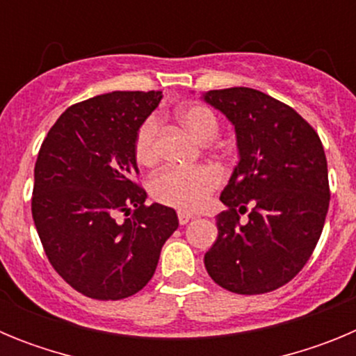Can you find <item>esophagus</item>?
<instances>
[{
    "label": "esophagus",
    "instance_id": "obj_1",
    "mask_svg": "<svg viewBox=\"0 0 356 356\" xmlns=\"http://www.w3.org/2000/svg\"><path fill=\"white\" fill-rule=\"evenodd\" d=\"M193 217H194L193 213L185 212V210H180V212H178V221H180V225H187Z\"/></svg>",
    "mask_w": 356,
    "mask_h": 356
}]
</instances>
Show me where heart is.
I'll return each instance as SVG.
<instances>
[{
  "label": "heart",
  "instance_id": "1",
  "mask_svg": "<svg viewBox=\"0 0 356 356\" xmlns=\"http://www.w3.org/2000/svg\"><path fill=\"white\" fill-rule=\"evenodd\" d=\"M176 118L181 127L201 144L216 139L219 131V122L212 108L200 103L180 106L176 110ZM156 134H159L156 118L144 119L135 134V159L144 168L153 165L159 159ZM219 184H221V172L212 165H197L191 169L172 168L165 169L151 180L149 193L153 200L162 205L180 210H197L209 201L210 193Z\"/></svg>",
  "mask_w": 356,
  "mask_h": 356
}]
</instances>
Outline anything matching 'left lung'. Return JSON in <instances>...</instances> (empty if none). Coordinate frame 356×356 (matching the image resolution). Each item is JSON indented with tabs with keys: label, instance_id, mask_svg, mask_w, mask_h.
<instances>
[{
	"label": "left lung",
	"instance_id": "8db88e82",
	"mask_svg": "<svg viewBox=\"0 0 356 356\" xmlns=\"http://www.w3.org/2000/svg\"><path fill=\"white\" fill-rule=\"evenodd\" d=\"M203 102L234 124L238 151L221 193L229 210L216 217L217 241L205 253L207 273L235 294L276 291L303 269L325 226L330 187L319 135L260 90H209ZM246 204L254 210L241 225Z\"/></svg>",
	"mask_w": 356,
	"mask_h": 356
}]
</instances>
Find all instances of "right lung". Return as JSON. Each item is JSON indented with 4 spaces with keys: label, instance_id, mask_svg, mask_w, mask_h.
<instances>
[{
    "label": "right lung",
    "instance_id": "obj_1",
    "mask_svg": "<svg viewBox=\"0 0 356 356\" xmlns=\"http://www.w3.org/2000/svg\"><path fill=\"white\" fill-rule=\"evenodd\" d=\"M162 92H122L69 106L48 131L35 162L31 216L48 260L74 291L115 301L155 275L178 216L146 205L137 185L135 134ZM132 217L118 222L119 213Z\"/></svg>",
    "mask_w": 356,
    "mask_h": 356
}]
</instances>
